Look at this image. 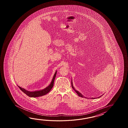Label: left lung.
I'll return each instance as SVG.
<instances>
[{"instance_id": "left-lung-1", "label": "left lung", "mask_w": 128, "mask_h": 128, "mask_svg": "<svg viewBox=\"0 0 128 128\" xmlns=\"http://www.w3.org/2000/svg\"><path fill=\"white\" fill-rule=\"evenodd\" d=\"M71 84H72V87L73 88V89L74 90V91L76 92V93L78 94V95L79 96H80V97H82V98H84V96H83L82 95V94L80 93L78 91H77V90H76L75 89H74V88L73 86V82H72H72H71ZM101 96H99V97H98V98H100ZM92 99H95V98H92Z\"/></svg>"}]
</instances>
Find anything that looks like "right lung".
<instances>
[{
    "instance_id": "obj_1",
    "label": "right lung",
    "mask_w": 128,
    "mask_h": 128,
    "mask_svg": "<svg viewBox=\"0 0 128 128\" xmlns=\"http://www.w3.org/2000/svg\"><path fill=\"white\" fill-rule=\"evenodd\" d=\"M57 74V71L55 72L54 76L52 78V82L48 86L46 87L44 89L42 90H36V91H33V92H30L28 91L27 90H26L23 88H22L19 86H18L19 87L20 89L22 90V92L25 93L26 95L29 96V97L31 98H36V97H39L41 96H42L45 95L47 93L49 92L52 89V88L54 86V82L55 78Z\"/></svg>"
}]
</instances>
